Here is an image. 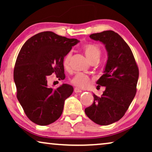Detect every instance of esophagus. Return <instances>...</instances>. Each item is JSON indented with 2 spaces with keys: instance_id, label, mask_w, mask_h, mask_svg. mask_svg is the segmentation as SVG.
Segmentation results:
<instances>
[{
  "instance_id": "34e87169",
  "label": "esophagus",
  "mask_w": 152,
  "mask_h": 152,
  "mask_svg": "<svg viewBox=\"0 0 152 152\" xmlns=\"http://www.w3.org/2000/svg\"><path fill=\"white\" fill-rule=\"evenodd\" d=\"M74 91H75V93H76L82 92V91L81 90V89L78 88H74Z\"/></svg>"
}]
</instances>
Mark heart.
Instances as JSON below:
<instances>
[{
  "mask_svg": "<svg viewBox=\"0 0 152 152\" xmlns=\"http://www.w3.org/2000/svg\"><path fill=\"white\" fill-rule=\"evenodd\" d=\"M83 51L85 56L90 62H92L95 60H98L100 57L101 51L97 45L93 43H88L84 45L82 48ZM70 59V53H68L64 58L63 66L65 68H68L69 66V62ZM71 83L75 86L80 87V88H85L88 86L90 83V78L86 74L78 72L75 75L71 80Z\"/></svg>",
  "mask_w": 152,
  "mask_h": 152,
  "instance_id": "1",
  "label": "heart"
}]
</instances>
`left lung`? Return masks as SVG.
Masks as SVG:
<instances>
[{
	"label": "left lung",
	"mask_w": 152,
	"mask_h": 152,
	"mask_svg": "<svg viewBox=\"0 0 152 152\" xmlns=\"http://www.w3.org/2000/svg\"><path fill=\"white\" fill-rule=\"evenodd\" d=\"M104 44L108 59L97 87L105 86L101 96L93 94L85 113L99 125H109L123 117L136 93L139 70L132 50L118 33L107 30L90 35Z\"/></svg>",
	"instance_id": "left-lung-1"
}]
</instances>
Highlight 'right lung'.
Returning a JSON list of instances; mask_svg holds the SVG:
<instances>
[{
  "label": "right lung",
  "instance_id": "obj_1",
  "mask_svg": "<svg viewBox=\"0 0 152 152\" xmlns=\"http://www.w3.org/2000/svg\"><path fill=\"white\" fill-rule=\"evenodd\" d=\"M78 42L47 31L31 37L20 49L14 69L16 97L34 123L48 125L61 116L73 87L64 84L57 88H50L47 78L55 73L59 80L65 79L64 58Z\"/></svg>",
  "mask_w": 152,
  "mask_h": 152
}]
</instances>
